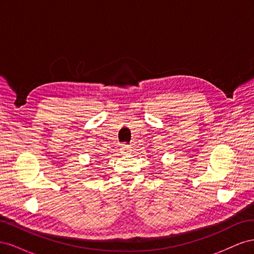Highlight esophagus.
Here are the masks:
<instances>
[{"label":"esophagus","instance_id":"esophagus-1","mask_svg":"<svg viewBox=\"0 0 254 254\" xmlns=\"http://www.w3.org/2000/svg\"><path fill=\"white\" fill-rule=\"evenodd\" d=\"M121 150H122L123 155H128V153H130V149L128 147V145H123Z\"/></svg>","mask_w":254,"mask_h":254}]
</instances>
